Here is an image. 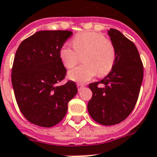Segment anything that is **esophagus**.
I'll return each mask as SVG.
<instances>
[{
    "label": "esophagus",
    "mask_w": 157,
    "mask_h": 157,
    "mask_svg": "<svg viewBox=\"0 0 157 157\" xmlns=\"http://www.w3.org/2000/svg\"><path fill=\"white\" fill-rule=\"evenodd\" d=\"M77 88H78V90H81L83 87H84V85L81 84V83H77Z\"/></svg>",
    "instance_id": "esophagus-1"
}]
</instances>
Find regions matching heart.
<instances>
[{"instance_id":"heart-1","label":"heart","mask_w":157,"mask_h":157,"mask_svg":"<svg viewBox=\"0 0 157 157\" xmlns=\"http://www.w3.org/2000/svg\"><path fill=\"white\" fill-rule=\"evenodd\" d=\"M72 45L65 43L59 50V58L66 68H71L83 55L84 64L68 72L70 80L85 83L96 76H105L111 71L115 62L116 52L114 44L102 34L94 31H84L76 34Z\"/></svg>"}]
</instances>
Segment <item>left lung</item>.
<instances>
[{
    "mask_svg": "<svg viewBox=\"0 0 157 157\" xmlns=\"http://www.w3.org/2000/svg\"><path fill=\"white\" fill-rule=\"evenodd\" d=\"M108 34L115 48V62L107 76L90 84L93 97L87 106L92 118L105 126L118 124L132 113L144 77L143 63L136 45L115 29H109Z\"/></svg>",
    "mask_w": 157,
    "mask_h": 157,
    "instance_id": "8db88e82",
    "label": "left lung"
}]
</instances>
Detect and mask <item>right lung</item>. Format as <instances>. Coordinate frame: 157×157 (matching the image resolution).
<instances>
[{"mask_svg":"<svg viewBox=\"0 0 157 157\" xmlns=\"http://www.w3.org/2000/svg\"><path fill=\"white\" fill-rule=\"evenodd\" d=\"M72 35L68 30H41L23 40L17 50L13 88L21 114L33 124L52 127L59 123L77 93L73 81L58 85L67 72L59 50Z\"/></svg>","mask_w":157,"mask_h":157,"instance_id":"right-lung-1","label":"right lung"}]
</instances>
